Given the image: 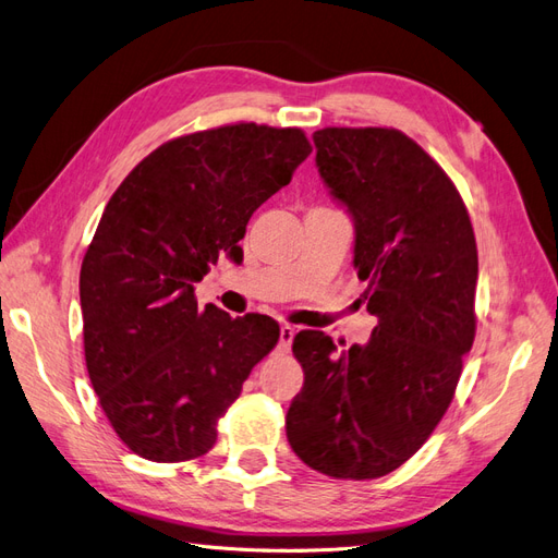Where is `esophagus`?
<instances>
[{"mask_svg":"<svg viewBox=\"0 0 558 558\" xmlns=\"http://www.w3.org/2000/svg\"><path fill=\"white\" fill-rule=\"evenodd\" d=\"M293 337H295V328L289 326V324H281V328H279V349L289 351Z\"/></svg>","mask_w":558,"mask_h":558,"instance_id":"obj_1","label":"esophagus"}]
</instances>
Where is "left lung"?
I'll return each mask as SVG.
<instances>
[{
    "label": "left lung",
    "mask_w": 558,
    "mask_h": 558,
    "mask_svg": "<svg viewBox=\"0 0 558 558\" xmlns=\"http://www.w3.org/2000/svg\"><path fill=\"white\" fill-rule=\"evenodd\" d=\"M312 140L356 230L353 267L377 326L342 351L320 330L295 335L305 384L286 435L324 475L375 480L421 449L453 398L477 324L475 232L442 167L400 130L324 128Z\"/></svg>",
    "instance_id": "8db88e82"
}]
</instances>
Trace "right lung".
<instances>
[{"mask_svg": "<svg viewBox=\"0 0 558 558\" xmlns=\"http://www.w3.org/2000/svg\"><path fill=\"white\" fill-rule=\"evenodd\" d=\"M310 154L298 128L223 125L158 146L111 195L81 265L83 349L109 424L142 459L207 453L279 342L275 318L199 310L195 283L223 253L242 260L251 214Z\"/></svg>", "mask_w": 558, "mask_h": 558, "instance_id": "right-lung-1", "label": "right lung"}]
</instances>
